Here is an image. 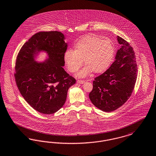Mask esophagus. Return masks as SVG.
<instances>
[{"label": "esophagus", "instance_id": "esophagus-1", "mask_svg": "<svg viewBox=\"0 0 156 156\" xmlns=\"http://www.w3.org/2000/svg\"><path fill=\"white\" fill-rule=\"evenodd\" d=\"M77 82L78 83H80V84H83L85 82V81H83V80H78V81H77Z\"/></svg>", "mask_w": 156, "mask_h": 156}]
</instances>
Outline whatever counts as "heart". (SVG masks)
<instances>
[{"label":"heart","mask_w":156,"mask_h":156,"mask_svg":"<svg viewBox=\"0 0 156 156\" xmlns=\"http://www.w3.org/2000/svg\"><path fill=\"white\" fill-rule=\"evenodd\" d=\"M114 53V46L110 41L88 35L76 43L74 50L65 52L64 61L69 71L75 73L83 60L86 66L76 74L77 77L83 78L92 71L95 74L105 72L112 62Z\"/></svg>","instance_id":"heart-1"}]
</instances>
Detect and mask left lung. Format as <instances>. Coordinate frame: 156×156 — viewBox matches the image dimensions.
<instances>
[{
	"mask_svg": "<svg viewBox=\"0 0 156 156\" xmlns=\"http://www.w3.org/2000/svg\"><path fill=\"white\" fill-rule=\"evenodd\" d=\"M121 48L115 61L103 74L94 79L89 97L94 106L105 112H111L122 106L130 98L137 78V64L134 51L119 36Z\"/></svg>",
	"mask_w": 156,
	"mask_h": 156,
	"instance_id": "left-lung-1",
	"label": "left lung"
}]
</instances>
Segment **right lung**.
Instances as JSON below:
<instances>
[{
    "mask_svg": "<svg viewBox=\"0 0 156 156\" xmlns=\"http://www.w3.org/2000/svg\"><path fill=\"white\" fill-rule=\"evenodd\" d=\"M64 40L60 32H39L23 46L16 60L14 76L20 93L33 108L44 114L62 107L76 82L62 67L68 47ZM42 52L46 59L37 61Z\"/></svg>",
    "mask_w": 156,
    "mask_h": 156,
    "instance_id": "add662e5",
    "label": "right lung"
}]
</instances>
